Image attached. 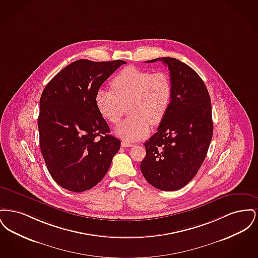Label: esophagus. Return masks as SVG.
Returning a JSON list of instances; mask_svg holds the SVG:
<instances>
[{"instance_id": "34e87169", "label": "esophagus", "mask_w": 258, "mask_h": 258, "mask_svg": "<svg viewBox=\"0 0 258 258\" xmlns=\"http://www.w3.org/2000/svg\"><path fill=\"white\" fill-rule=\"evenodd\" d=\"M122 146H123V147H132V146H133V143L130 142V141H127V140H123V141H122Z\"/></svg>"}]
</instances>
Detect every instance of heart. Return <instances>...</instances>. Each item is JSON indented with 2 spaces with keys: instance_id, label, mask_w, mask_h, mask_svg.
I'll list each match as a JSON object with an SVG mask.
<instances>
[{
  "instance_id": "b5f03b06",
  "label": "heart",
  "mask_w": 258,
  "mask_h": 258,
  "mask_svg": "<svg viewBox=\"0 0 258 258\" xmlns=\"http://www.w3.org/2000/svg\"><path fill=\"white\" fill-rule=\"evenodd\" d=\"M111 88L112 91L98 90L96 104L100 115L112 124L121 121L127 107L130 117L115 131L127 141L145 137L150 123L160 124L171 103V80L162 72L151 74L127 67L113 78Z\"/></svg>"
}]
</instances>
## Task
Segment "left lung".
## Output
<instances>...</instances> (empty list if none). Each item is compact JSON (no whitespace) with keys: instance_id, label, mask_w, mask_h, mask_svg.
Segmentation results:
<instances>
[{"instance_id":"left-lung-1","label":"left lung","mask_w":258,"mask_h":258,"mask_svg":"<svg viewBox=\"0 0 258 258\" xmlns=\"http://www.w3.org/2000/svg\"><path fill=\"white\" fill-rule=\"evenodd\" d=\"M172 83L169 109L158 132L145 142L140 169L149 184L173 191L188 184L206 158L213 136L211 98L200 76L187 64L163 57Z\"/></svg>"}]
</instances>
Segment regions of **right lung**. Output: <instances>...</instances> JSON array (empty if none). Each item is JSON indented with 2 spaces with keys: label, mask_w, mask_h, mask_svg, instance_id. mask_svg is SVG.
I'll use <instances>...</instances> for the list:
<instances>
[{
  "label": "right lung",
  "mask_w": 258,
  "mask_h": 258,
  "mask_svg": "<svg viewBox=\"0 0 258 258\" xmlns=\"http://www.w3.org/2000/svg\"><path fill=\"white\" fill-rule=\"evenodd\" d=\"M122 60H77L56 74L39 100V145L53 180L82 192L98 184L110 167L121 141L96 104V94Z\"/></svg>",
  "instance_id": "add662e5"
}]
</instances>
